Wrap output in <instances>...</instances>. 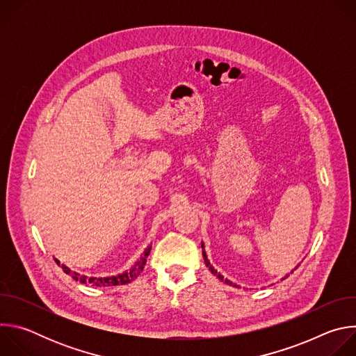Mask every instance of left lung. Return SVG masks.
Instances as JSON below:
<instances>
[{
	"label": "left lung",
	"mask_w": 356,
	"mask_h": 356,
	"mask_svg": "<svg viewBox=\"0 0 356 356\" xmlns=\"http://www.w3.org/2000/svg\"><path fill=\"white\" fill-rule=\"evenodd\" d=\"M201 248H204V243H201ZM202 257H204V262H206V265H207V268H209V269H210V270H211V273H213V275H214V276H217V277H218V279H220V280H222V282H225V283H227V284H229V286H234V287H238V286H236V284H234V283H232V282H229V280H228V279H224V276H222V275H221V273H218V272H217V270H216V269H214V268H213V265H211V264H210V261H209V258H207V255H206V250H202ZM294 269H296V268H294ZM291 272H293V270H291Z\"/></svg>",
	"instance_id": "8db88e82"
}]
</instances>
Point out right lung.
<instances>
[{
	"mask_svg": "<svg viewBox=\"0 0 356 356\" xmlns=\"http://www.w3.org/2000/svg\"><path fill=\"white\" fill-rule=\"evenodd\" d=\"M150 248L152 246H147L143 252V255L135 262V265L129 269V270H125L124 273H120V275H115V276H106V277H87L84 275H80L77 272H72L67 266L62 265V269L66 275H70L74 280L80 282V283H84V284H91V286H120V284H127V283H131L132 280H135L140 272L143 270L145 265H146V258L149 257L150 253ZM56 264L59 265V261L55 259Z\"/></svg>",
	"mask_w": 356,
	"mask_h": 356,
	"instance_id": "add662e5",
	"label": "right lung"
}]
</instances>
